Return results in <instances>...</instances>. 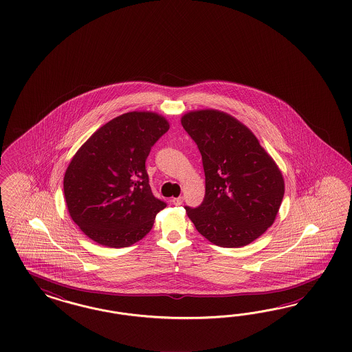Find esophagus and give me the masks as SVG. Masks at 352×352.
Masks as SVG:
<instances>
[{"instance_id": "1", "label": "esophagus", "mask_w": 352, "mask_h": 352, "mask_svg": "<svg viewBox=\"0 0 352 352\" xmlns=\"http://www.w3.org/2000/svg\"><path fill=\"white\" fill-rule=\"evenodd\" d=\"M171 203L174 204V205H177V206H179L183 203V197L179 196V197H174L173 200H171Z\"/></svg>"}]
</instances>
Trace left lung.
Returning a JSON list of instances; mask_svg holds the SVG:
<instances>
[{
  "mask_svg": "<svg viewBox=\"0 0 352 352\" xmlns=\"http://www.w3.org/2000/svg\"><path fill=\"white\" fill-rule=\"evenodd\" d=\"M182 125L197 144L205 173L203 203L184 206L187 215L215 245L250 244L276 218L284 197L281 171L256 135L224 112H188Z\"/></svg>",
  "mask_w": 352,
  "mask_h": 352,
  "instance_id": "obj_1",
  "label": "left lung"
}]
</instances>
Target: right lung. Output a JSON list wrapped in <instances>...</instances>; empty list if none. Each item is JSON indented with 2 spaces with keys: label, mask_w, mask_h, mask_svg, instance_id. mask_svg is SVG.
<instances>
[{
  "label": "right lung",
  "mask_w": 352,
  "mask_h": 352,
  "mask_svg": "<svg viewBox=\"0 0 352 352\" xmlns=\"http://www.w3.org/2000/svg\"><path fill=\"white\" fill-rule=\"evenodd\" d=\"M169 130L153 112H128L98 129L64 174L71 218L100 245L126 248L148 234L166 203L153 196L146 160Z\"/></svg>",
  "instance_id": "1"
}]
</instances>
